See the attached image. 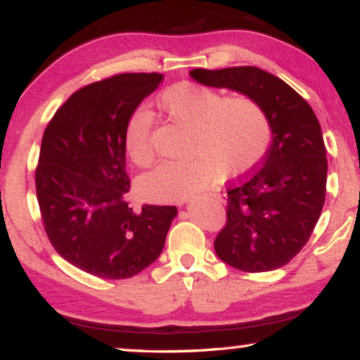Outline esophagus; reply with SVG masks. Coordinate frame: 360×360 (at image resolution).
<instances>
[{"label":"esophagus","mask_w":360,"mask_h":360,"mask_svg":"<svg viewBox=\"0 0 360 360\" xmlns=\"http://www.w3.org/2000/svg\"><path fill=\"white\" fill-rule=\"evenodd\" d=\"M209 197H212L214 200H217L219 202H225L226 201L225 193H220V192H211V193H209Z\"/></svg>","instance_id":"34e87169"}]
</instances>
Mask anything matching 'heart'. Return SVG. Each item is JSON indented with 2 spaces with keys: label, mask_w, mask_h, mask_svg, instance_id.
Returning a JSON list of instances; mask_svg holds the SVG:
<instances>
[{
  "label": "heart",
  "mask_w": 360,
  "mask_h": 360,
  "mask_svg": "<svg viewBox=\"0 0 360 360\" xmlns=\"http://www.w3.org/2000/svg\"><path fill=\"white\" fill-rule=\"evenodd\" d=\"M158 107L168 120L191 129L186 162H165L140 182L146 198L182 201L220 179L238 178L264 158L271 145L269 117L259 103L245 94L226 96L220 89L181 82L159 96ZM154 117L145 108L129 116L124 148L139 167L153 165Z\"/></svg>",
  "instance_id": "1"
}]
</instances>
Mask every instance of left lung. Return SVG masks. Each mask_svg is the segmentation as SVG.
<instances>
[{
  "label": "left lung",
  "mask_w": 360,
  "mask_h": 360,
  "mask_svg": "<svg viewBox=\"0 0 360 360\" xmlns=\"http://www.w3.org/2000/svg\"><path fill=\"white\" fill-rule=\"evenodd\" d=\"M212 88L250 96L269 117L272 143L257 172L228 187L217 257L244 272L278 269L310 239L326 200L328 159L316 115L290 84L253 66L193 69Z\"/></svg>",
  "instance_id": "8db88e82"
}]
</instances>
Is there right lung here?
<instances>
[{"label":"right lung","instance_id":"1","mask_svg":"<svg viewBox=\"0 0 360 360\" xmlns=\"http://www.w3.org/2000/svg\"><path fill=\"white\" fill-rule=\"evenodd\" d=\"M163 75L120 74L75 91L42 136L36 193L45 233L61 257L91 276L121 280L153 264L178 214L134 209L124 127Z\"/></svg>","mask_w":360,"mask_h":360}]
</instances>
